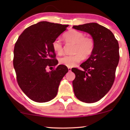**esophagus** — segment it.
I'll use <instances>...</instances> for the list:
<instances>
[{
	"label": "esophagus",
	"mask_w": 130,
	"mask_h": 130,
	"mask_svg": "<svg viewBox=\"0 0 130 130\" xmlns=\"http://www.w3.org/2000/svg\"><path fill=\"white\" fill-rule=\"evenodd\" d=\"M68 70H69V72H70V71H71V70H72V68L70 67H68Z\"/></svg>",
	"instance_id": "obj_1"
}]
</instances>
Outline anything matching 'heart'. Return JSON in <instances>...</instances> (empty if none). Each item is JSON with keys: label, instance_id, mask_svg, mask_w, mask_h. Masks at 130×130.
Listing matches in <instances>:
<instances>
[{"label": "heart", "instance_id": "b5f03b06", "mask_svg": "<svg viewBox=\"0 0 130 130\" xmlns=\"http://www.w3.org/2000/svg\"><path fill=\"white\" fill-rule=\"evenodd\" d=\"M64 38L67 42L75 43L74 55H66L60 59L61 64L68 67H72L82 61L84 57H88L93 52L94 42L90 37H84L83 32L76 30H71L64 34ZM53 49L59 55L63 53V44L59 39L53 42Z\"/></svg>", "mask_w": 130, "mask_h": 130}]
</instances>
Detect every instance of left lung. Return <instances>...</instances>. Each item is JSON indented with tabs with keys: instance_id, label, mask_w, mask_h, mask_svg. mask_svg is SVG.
Here are the masks:
<instances>
[{
	"instance_id": "obj_1",
	"label": "left lung",
	"mask_w": 130,
	"mask_h": 130,
	"mask_svg": "<svg viewBox=\"0 0 130 130\" xmlns=\"http://www.w3.org/2000/svg\"><path fill=\"white\" fill-rule=\"evenodd\" d=\"M74 29L91 35L94 48L91 56L77 68L72 69L76 77L73 81L74 94L87 103L98 102L111 88L119 61L118 40L111 31L96 23L73 26Z\"/></svg>"
}]
</instances>
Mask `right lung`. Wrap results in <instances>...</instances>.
<instances>
[{"instance_id": "add662e5", "label": "right lung", "mask_w": 130, "mask_h": 130, "mask_svg": "<svg viewBox=\"0 0 130 130\" xmlns=\"http://www.w3.org/2000/svg\"><path fill=\"white\" fill-rule=\"evenodd\" d=\"M68 26L40 22L26 28L15 44L13 65L17 83L32 101L45 103L53 99L60 81L68 72L63 65L50 72L46 70L58 64L52 43Z\"/></svg>"}]
</instances>
